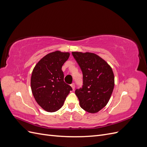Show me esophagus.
<instances>
[{"label": "esophagus", "instance_id": "obj_1", "mask_svg": "<svg viewBox=\"0 0 147 147\" xmlns=\"http://www.w3.org/2000/svg\"><path fill=\"white\" fill-rule=\"evenodd\" d=\"M70 86H71V87L72 88V89H73V90H75V83H72L70 84Z\"/></svg>", "mask_w": 147, "mask_h": 147}]
</instances>
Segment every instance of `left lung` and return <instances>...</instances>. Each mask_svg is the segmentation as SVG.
I'll list each match as a JSON object with an SVG mask.
<instances>
[{"instance_id": "8db88e82", "label": "left lung", "mask_w": 147, "mask_h": 147, "mask_svg": "<svg viewBox=\"0 0 147 147\" xmlns=\"http://www.w3.org/2000/svg\"><path fill=\"white\" fill-rule=\"evenodd\" d=\"M83 74V86L75 92L81 107L91 113L98 112L108 103L114 88L110 66L94 53L72 52Z\"/></svg>"}]
</instances>
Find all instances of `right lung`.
Masks as SVG:
<instances>
[{
	"label": "right lung",
	"mask_w": 147,
	"mask_h": 147,
	"mask_svg": "<svg viewBox=\"0 0 147 147\" xmlns=\"http://www.w3.org/2000/svg\"><path fill=\"white\" fill-rule=\"evenodd\" d=\"M69 53H49L35 66L30 80L31 90L37 104L47 112H54L63 105L72 88L64 81L62 66Z\"/></svg>",
	"instance_id": "obj_1"
}]
</instances>
